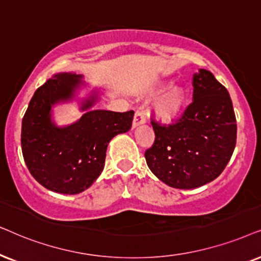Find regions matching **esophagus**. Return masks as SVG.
Wrapping results in <instances>:
<instances>
[{"instance_id": "esophagus-1", "label": "esophagus", "mask_w": 261, "mask_h": 261, "mask_svg": "<svg viewBox=\"0 0 261 261\" xmlns=\"http://www.w3.org/2000/svg\"><path fill=\"white\" fill-rule=\"evenodd\" d=\"M145 120H147V117H145V113L144 111L142 110H137L136 113H135V117H134V121H133V127H137L140 126V125L144 124Z\"/></svg>"}]
</instances>
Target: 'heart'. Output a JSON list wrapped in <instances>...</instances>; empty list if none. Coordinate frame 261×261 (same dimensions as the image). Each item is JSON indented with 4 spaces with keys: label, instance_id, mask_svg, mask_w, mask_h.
<instances>
[{
    "label": "heart",
    "instance_id": "obj_1",
    "mask_svg": "<svg viewBox=\"0 0 261 261\" xmlns=\"http://www.w3.org/2000/svg\"><path fill=\"white\" fill-rule=\"evenodd\" d=\"M172 85L169 80L167 81H161L158 85L149 89V93L152 95L159 94V93L163 92V90L168 88ZM186 102V90L182 87H172L168 92L161 96L156 103V112L160 119L163 121H172L175 119L176 117L181 113V111L185 106Z\"/></svg>",
    "mask_w": 261,
    "mask_h": 261
}]
</instances>
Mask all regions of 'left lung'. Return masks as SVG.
Returning a JSON list of instances; mask_svg holds the SVG:
<instances>
[{
  "label": "left lung",
  "instance_id": "8db88e82",
  "mask_svg": "<svg viewBox=\"0 0 261 261\" xmlns=\"http://www.w3.org/2000/svg\"><path fill=\"white\" fill-rule=\"evenodd\" d=\"M193 101L175 123L151 118L155 141L145 151L150 171L174 189L213 181L224 171L236 144V118L227 88L209 70L192 77Z\"/></svg>",
  "mask_w": 261,
  "mask_h": 261
}]
</instances>
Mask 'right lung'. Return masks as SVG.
Returning a JSON list of instances; mask_svg holds the SVG:
<instances>
[{
  "label": "right lung",
  "mask_w": 261,
  "mask_h": 261,
  "mask_svg": "<svg viewBox=\"0 0 261 261\" xmlns=\"http://www.w3.org/2000/svg\"><path fill=\"white\" fill-rule=\"evenodd\" d=\"M82 76L63 72L36 90L22 118L21 148L29 171L45 189L76 194L88 189L105 166L106 149L118 134L130 130L134 111H88L64 127L51 120V107L72 99ZM90 96L81 110L94 105Z\"/></svg>",
  "instance_id": "right-lung-1"
}]
</instances>
